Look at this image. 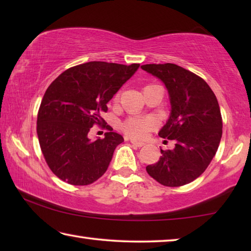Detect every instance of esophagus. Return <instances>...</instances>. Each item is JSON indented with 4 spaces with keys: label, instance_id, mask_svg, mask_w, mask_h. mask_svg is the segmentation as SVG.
Listing matches in <instances>:
<instances>
[{
    "label": "esophagus",
    "instance_id": "1",
    "mask_svg": "<svg viewBox=\"0 0 251 251\" xmlns=\"http://www.w3.org/2000/svg\"><path fill=\"white\" fill-rule=\"evenodd\" d=\"M131 145L135 146V147H143L144 146V143H141V142H136V141H130Z\"/></svg>",
    "mask_w": 251,
    "mask_h": 251
}]
</instances>
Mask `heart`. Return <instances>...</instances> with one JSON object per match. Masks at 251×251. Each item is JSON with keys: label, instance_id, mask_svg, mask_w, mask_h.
<instances>
[{"label": "heart", "instance_id": "b5f03b06", "mask_svg": "<svg viewBox=\"0 0 251 251\" xmlns=\"http://www.w3.org/2000/svg\"><path fill=\"white\" fill-rule=\"evenodd\" d=\"M120 99V95L116 94L114 96V101H117ZM152 127H154V122L150 118L145 117H129L123 123L122 129L124 133L130 138L134 139H143L146 137Z\"/></svg>", "mask_w": 251, "mask_h": 251}]
</instances>
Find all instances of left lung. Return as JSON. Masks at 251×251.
Here are the masks:
<instances>
[{"instance_id":"1","label":"left lung","mask_w":251,"mask_h":251,"mask_svg":"<svg viewBox=\"0 0 251 251\" xmlns=\"http://www.w3.org/2000/svg\"><path fill=\"white\" fill-rule=\"evenodd\" d=\"M142 70L166 85L172 113L158 135L175 141L174 150H160L148 175L167 187L189 184L206 171L218 150L223 118L218 100L201 76L176 64H146Z\"/></svg>"}]
</instances>
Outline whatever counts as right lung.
Here are the masks:
<instances>
[{
	"label": "right lung",
	"mask_w": 251,
	"mask_h": 251,
	"mask_svg": "<svg viewBox=\"0 0 251 251\" xmlns=\"http://www.w3.org/2000/svg\"><path fill=\"white\" fill-rule=\"evenodd\" d=\"M139 64L88 62L66 70L46 90L37 113V137L46 164L59 179L74 186L96 181L107 171L114 151L124 142L100 114ZM108 130L92 142L93 126Z\"/></svg>",
	"instance_id": "1"
}]
</instances>
